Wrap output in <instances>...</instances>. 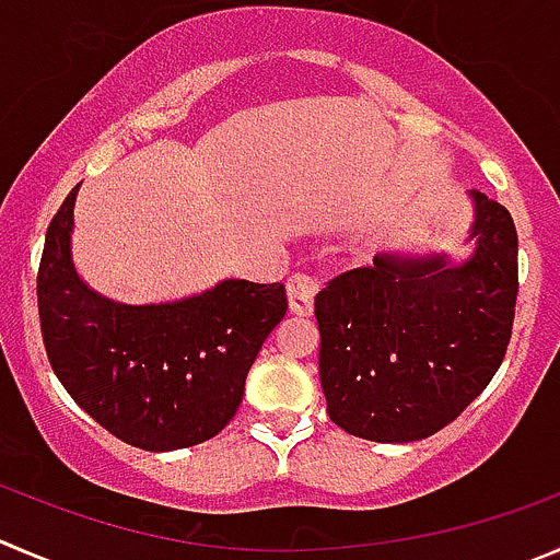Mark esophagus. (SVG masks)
<instances>
[{
	"mask_svg": "<svg viewBox=\"0 0 560 560\" xmlns=\"http://www.w3.org/2000/svg\"><path fill=\"white\" fill-rule=\"evenodd\" d=\"M318 283L307 275H294L285 285V294H289V307L294 316H311L313 313V300H316Z\"/></svg>",
	"mask_w": 560,
	"mask_h": 560,
	"instance_id": "esophagus-1",
	"label": "esophagus"
}]
</instances>
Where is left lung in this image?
I'll return each mask as SVG.
<instances>
[{
  "label": "left lung",
  "instance_id": "8db88e82",
  "mask_svg": "<svg viewBox=\"0 0 560 560\" xmlns=\"http://www.w3.org/2000/svg\"><path fill=\"white\" fill-rule=\"evenodd\" d=\"M470 258L380 253L316 296L318 374L335 425L412 443L448 425L500 369L516 305V228L472 189Z\"/></svg>",
  "mask_w": 560,
  "mask_h": 560
}]
</instances>
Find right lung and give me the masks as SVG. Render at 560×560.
<instances>
[{"label":"right lung","mask_w":560,"mask_h":560,"mask_svg":"<svg viewBox=\"0 0 560 560\" xmlns=\"http://www.w3.org/2000/svg\"><path fill=\"white\" fill-rule=\"evenodd\" d=\"M77 191L46 231L37 271L40 329L57 380L124 443L145 451L206 443L233 420L260 346L283 322V283L222 280L153 305L109 300L73 264Z\"/></svg>","instance_id":"1"}]
</instances>
